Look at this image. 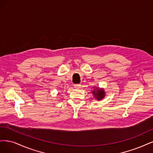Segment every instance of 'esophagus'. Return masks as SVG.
<instances>
[{
  "mask_svg": "<svg viewBox=\"0 0 153 153\" xmlns=\"http://www.w3.org/2000/svg\"><path fill=\"white\" fill-rule=\"evenodd\" d=\"M74 88H76V89H79V88H81V85L80 84H74Z\"/></svg>",
  "mask_w": 153,
  "mask_h": 153,
  "instance_id": "1",
  "label": "esophagus"
}]
</instances>
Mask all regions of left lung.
<instances>
[{"label":"left lung","mask_w":153,"mask_h":153,"mask_svg":"<svg viewBox=\"0 0 153 153\" xmlns=\"http://www.w3.org/2000/svg\"><path fill=\"white\" fill-rule=\"evenodd\" d=\"M92 93H93L95 97L98 100H102L105 96V91L103 90H99L98 88H97V90H94Z\"/></svg>","instance_id":"obj_1"}]
</instances>
